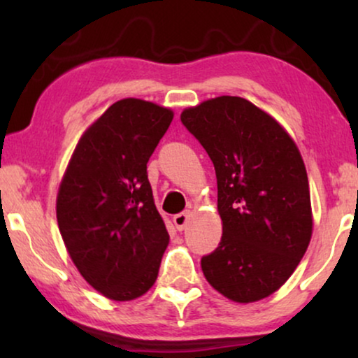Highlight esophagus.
<instances>
[{"instance_id":"34e87169","label":"esophagus","mask_w":358,"mask_h":358,"mask_svg":"<svg viewBox=\"0 0 358 358\" xmlns=\"http://www.w3.org/2000/svg\"><path fill=\"white\" fill-rule=\"evenodd\" d=\"M189 217H190L189 212H182V213L174 215L173 222H174V224H176V228H178V231H182V229H184L185 227H187Z\"/></svg>"}]
</instances>
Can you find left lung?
Returning a JSON list of instances; mask_svg holds the SVG:
<instances>
[{
    "mask_svg": "<svg viewBox=\"0 0 358 358\" xmlns=\"http://www.w3.org/2000/svg\"><path fill=\"white\" fill-rule=\"evenodd\" d=\"M180 120L217 174L223 234L200 262L205 278L236 303L271 296L311 241L310 184L300 150L271 114L238 96L187 107Z\"/></svg>",
    "mask_w": 358,
    "mask_h": 358,
    "instance_id": "1",
    "label": "left lung"
}]
</instances>
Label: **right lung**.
<instances>
[{"label":"right lung","instance_id":"1","mask_svg":"<svg viewBox=\"0 0 358 358\" xmlns=\"http://www.w3.org/2000/svg\"><path fill=\"white\" fill-rule=\"evenodd\" d=\"M174 112L127 97L83 131L57 194V222L78 272L114 301L155 285L169 244L146 163Z\"/></svg>","mask_w":358,"mask_h":358}]
</instances>
